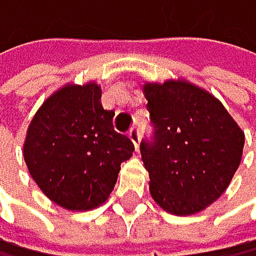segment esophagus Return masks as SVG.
I'll return each instance as SVG.
<instances>
[{"label":"esophagus","mask_w":256,"mask_h":256,"mask_svg":"<svg viewBox=\"0 0 256 256\" xmlns=\"http://www.w3.org/2000/svg\"><path fill=\"white\" fill-rule=\"evenodd\" d=\"M129 137H130L132 142H134V148H136V149L139 148V139H140V134H139V129H137V127H132V129L129 130Z\"/></svg>","instance_id":"obj_1"}]
</instances>
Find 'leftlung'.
<instances>
[{
    "label": "left lung",
    "instance_id": "left-lung-1",
    "mask_svg": "<svg viewBox=\"0 0 256 256\" xmlns=\"http://www.w3.org/2000/svg\"><path fill=\"white\" fill-rule=\"evenodd\" d=\"M152 142L140 144L156 204L176 216L203 211L226 191L245 132L213 94L184 78L146 82Z\"/></svg>",
    "mask_w": 256,
    "mask_h": 256
}]
</instances>
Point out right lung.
Listing matches in <instances>:
<instances>
[{
	"instance_id": "1",
	"label": "right lung",
	"mask_w": 256,
	"mask_h": 256,
	"mask_svg": "<svg viewBox=\"0 0 256 256\" xmlns=\"http://www.w3.org/2000/svg\"><path fill=\"white\" fill-rule=\"evenodd\" d=\"M95 82L66 84L38 108L26 130L23 158L43 194L68 211L104 204L134 144L114 130Z\"/></svg>"
}]
</instances>
